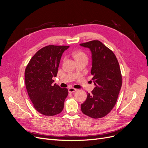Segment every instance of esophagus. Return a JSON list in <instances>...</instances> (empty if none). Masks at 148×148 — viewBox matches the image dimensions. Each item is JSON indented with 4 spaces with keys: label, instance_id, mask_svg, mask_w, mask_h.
<instances>
[{
    "label": "esophagus",
    "instance_id": "esophagus-1",
    "mask_svg": "<svg viewBox=\"0 0 148 148\" xmlns=\"http://www.w3.org/2000/svg\"><path fill=\"white\" fill-rule=\"evenodd\" d=\"M76 91V88H73V87H70L69 88V93H73V92H75Z\"/></svg>",
    "mask_w": 148,
    "mask_h": 148
}]
</instances>
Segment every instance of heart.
Returning <instances> with one entry per match:
<instances>
[{"instance_id":"obj_1","label":"heart","mask_w":148,"mask_h":148,"mask_svg":"<svg viewBox=\"0 0 148 148\" xmlns=\"http://www.w3.org/2000/svg\"><path fill=\"white\" fill-rule=\"evenodd\" d=\"M72 56L74 58L75 60L76 61V62L79 61H88V55L86 53L80 49L76 50L73 51Z\"/></svg>"}]
</instances>
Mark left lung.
I'll return each instance as SVG.
<instances>
[{
    "mask_svg": "<svg viewBox=\"0 0 148 148\" xmlns=\"http://www.w3.org/2000/svg\"><path fill=\"white\" fill-rule=\"evenodd\" d=\"M80 45L88 47L92 51L91 74L95 85L81 104V111L93 119H100L110 113L117 101L122 86L120 65L114 52L99 40H93Z\"/></svg>",
    "mask_w": 148,
    "mask_h": 148,
    "instance_id": "1",
    "label": "left lung"
}]
</instances>
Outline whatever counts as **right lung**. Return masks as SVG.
I'll return each instance as SVG.
<instances>
[{"instance_id":"obj_1","label":"right lung","mask_w":148,"mask_h":148,"mask_svg":"<svg viewBox=\"0 0 148 148\" xmlns=\"http://www.w3.org/2000/svg\"><path fill=\"white\" fill-rule=\"evenodd\" d=\"M69 45H49L39 50L25 70L27 93L33 107L40 114L53 116L63 110L68 89L53 84L63 52Z\"/></svg>"}]
</instances>
